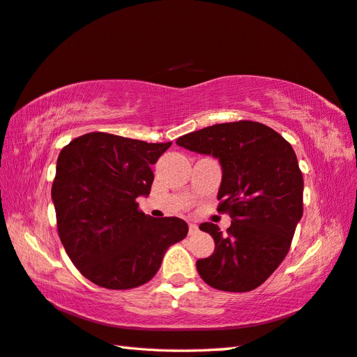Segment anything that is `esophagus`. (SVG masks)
<instances>
[{
	"label": "esophagus",
	"instance_id": "esophagus-1",
	"mask_svg": "<svg viewBox=\"0 0 357 357\" xmlns=\"http://www.w3.org/2000/svg\"><path fill=\"white\" fill-rule=\"evenodd\" d=\"M197 232H199V226L194 223H189V235H195Z\"/></svg>",
	"mask_w": 357,
	"mask_h": 357
}]
</instances>
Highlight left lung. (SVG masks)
<instances>
[{
  "instance_id": "obj_1",
  "label": "left lung",
  "mask_w": 357,
  "mask_h": 357,
  "mask_svg": "<svg viewBox=\"0 0 357 357\" xmlns=\"http://www.w3.org/2000/svg\"><path fill=\"white\" fill-rule=\"evenodd\" d=\"M177 145L218 158V211L232 218L227 235L213 223L200 225L215 249L197 261L199 275L223 291L257 289L286 258L303 217L304 180L295 151L281 134L252 121L206 126Z\"/></svg>"
}]
</instances>
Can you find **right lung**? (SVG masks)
<instances>
[{"instance_id":"1","label":"right lung","mask_w":357,"mask_h":357,"mask_svg":"<svg viewBox=\"0 0 357 357\" xmlns=\"http://www.w3.org/2000/svg\"><path fill=\"white\" fill-rule=\"evenodd\" d=\"M168 144L89 132L62 148L52 186L58 234L71 263L96 286L126 290L148 282L186 221L153 218L137 197L151 191L154 165Z\"/></svg>"}]
</instances>
